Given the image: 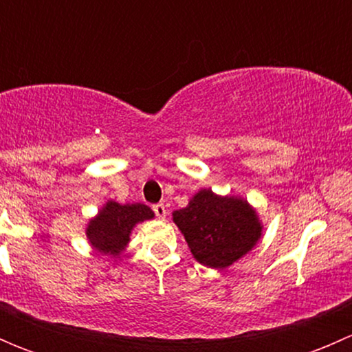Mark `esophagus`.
I'll use <instances>...</instances> for the list:
<instances>
[{
  "instance_id": "1",
  "label": "esophagus",
  "mask_w": 352,
  "mask_h": 352,
  "mask_svg": "<svg viewBox=\"0 0 352 352\" xmlns=\"http://www.w3.org/2000/svg\"><path fill=\"white\" fill-rule=\"evenodd\" d=\"M153 211H155V214L158 216V218H165V216H166V209H165V206L162 204V202H158V204H153Z\"/></svg>"
}]
</instances>
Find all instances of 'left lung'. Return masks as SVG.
<instances>
[{"label": "left lung", "mask_w": 352, "mask_h": 352, "mask_svg": "<svg viewBox=\"0 0 352 352\" xmlns=\"http://www.w3.org/2000/svg\"><path fill=\"white\" fill-rule=\"evenodd\" d=\"M190 252L202 265L225 269L243 257L261 239L262 226L247 201L221 197L202 189L189 206L173 212Z\"/></svg>", "instance_id": "left-lung-1"}]
</instances>
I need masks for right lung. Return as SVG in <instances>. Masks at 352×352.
Here are the masks:
<instances>
[{"label":"right lung","mask_w":352,"mask_h":352,"mask_svg":"<svg viewBox=\"0 0 352 352\" xmlns=\"http://www.w3.org/2000/svg\"><path fill=\"white\" fill-rule=\"evenodd\" d=\"M153 211L148 206L140 204H119L109 201L98 216L88 223L87 236L94 248L102 254L119 255L129 242L131 230L136 223L153 218Z\"/></svg>","instance_id":"add662e5"}]
</instances>
